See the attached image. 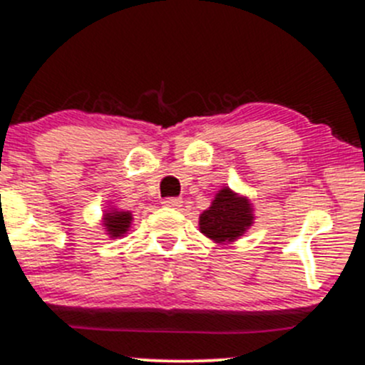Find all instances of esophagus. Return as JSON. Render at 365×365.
Listing matches in <instances>:
<instances>
[{
  "instance_id": "obj_1",
  "label": "esophagus",
  "mask_w": 365,
  "mask_h": 365,
  "mask_svg": "<svg viewBox=\"0 0 365 365\" xmlns=\"http://www.w3.org/2000/svg\"><path fill=\"white\" fill-rule=\"evenodd\" d=\"M161 204H163V207L179 209V207H181V205H182V200H181V198L172 197V198H163V202H161Z\"/></svg>"
}]
</instances>
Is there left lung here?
Instances as JSON below:
<instances>
[{"label": "left lung", "mask_w": 365, "mask_h": 365, "mask_svg": "<svg viewBox=\"0 0 365 365\" xmlns=\"http://www.w3.org/2000/svg\"><path fill=\"white\" fill-rule=\"evenodd\" d=\"M254 220L250 198L223 186L198 216V230L218 245L234 243L254 225Z\"/></svg>", "instance_id": "1"}]
</instances>
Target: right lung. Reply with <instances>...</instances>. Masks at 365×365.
Returning <instances> with one entry per match:
<instances>
[{
    "mask_svg": "<svg viewBox=\"0 0 365 365\" xmlns=\"http://www.w3.org/2000/svg\"><path fill=\"white\" fill-rule=\"evenodd\" d=\"M106 211L103 212V223L104 232L108 234V237L111 240H120L128 234V230L131 229L133 223V215L131 211H124V209H117L115 205H106Z\"/></svg>",
    "mask_w": 365,
    "mask_h": 365,
    "instance_id": "add662e5",
    "label": "right lung"
}]
</instances>
